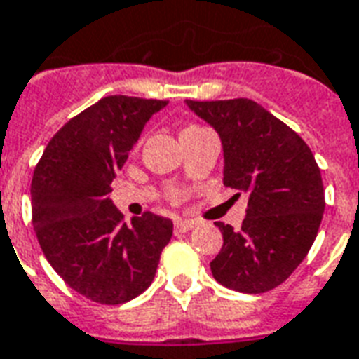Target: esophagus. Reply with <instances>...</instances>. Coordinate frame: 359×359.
<instances>
[{"label": "esophagus", "mask_w": 359, "mask_h": 359, "mask_svg": "<svg viewBox=\"0 0 359 359\" xmlns=\"http://www.w3.org/2000/svg\"><path fill=\"white\" fill-rule=\"evenodd\" d=\"M198 226L196 220H177L175 222V231H190Z\"/></svg>", "instance_id": "obj_1"}]
</instances>
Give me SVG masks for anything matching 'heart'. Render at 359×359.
<instances>
[{"instance_id": "1", "label": "heart", "mask_w": 359, "mask_h": 359, "mask_svg": "<svg viewBox=\"0 0 359 359\" xmlns=\"http://www.w3.org/2000/svg\"><path fill=\"white\" fill-rule=\"evenodd\" d=\"M188 128H196V126H188ZM188 128H186V130H188Z\"/></svg>"}]
</instances>
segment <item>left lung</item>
Here are the masks:
<instances>
[{
    "mask_svg": "<svg viewBox=\"0 0 359 359\" xmlns=\"http://www.w3.org/2000/svg\"><path fill=\"white\" fill-rule=\"evenodd\" d=\"M186 105L220 135L224 186L248 194L241 229L216 222L224 245L210 262L212 277L243 294L277 288L318 233L325 207L318 163L307 143L256 101L186 100Z\"/></svg>",
    "mask_w": 359,
    "mask_h": 359,
    "instance_id": "left-lung-1",
    "label": "left lung"
}]
</instances>
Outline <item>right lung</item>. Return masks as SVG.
Here are the masks:
<instances>
[{
  "instance_id": "right-lung-1",
  "label": "right lung",
  "mask_w": 359,
  "mask_h": 359,
  "mask_svg": "<svg viewBox=\"0 0 359 359\" xmlns=\"http://www.w3.org/2000/svg\"><path fill=\"white\" fill-rule=\"evenodd\" d=\"M168 101L109 95L46 144L32 180V222L52 269L101 305H120L154 280L173 222L144 212L131 224L109 194L150 116Z\"/></svg>"
}]
</instances>
